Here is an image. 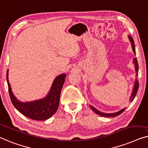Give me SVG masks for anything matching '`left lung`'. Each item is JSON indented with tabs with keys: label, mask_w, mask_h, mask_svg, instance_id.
I'll use <instances>...</instances> for the list:
<instances>
[{
	"label": "left lung",
	"mask_w": 148,
	"mask_h": 148,
	"mask_svg": "<svg viewBox=\"0 0 148 148\" xmlns=\"http://www.w3.org/2000/svg\"><path fill=\"white\" fill-rule=\"evenodd\" d=\"M129 37H130L131 42H132V45L133 50H134V53H136V48H135V44H134V39H133V38L131 36H129ZM134 63L135 64V67H136V72L137 73V72H138V70H139V66H138V64H137V60L136 58H134ZM138 88H139V82H138V81H137V80L136 79V82H135L134 90H133V93H132V97H131V98H130L131 101H134V99H135V97H136L137 91H138ZM90 109H92V111L95 112V113L98 114V115H101V116H107V117H114V116H116L119 115L121 113H122L123 112L125 111V109H123L121 110H120L119 111L116 112V113H102V112H100L99 111H98L97 109H96L95 107H92V106L90 105Z\"/></svg>",
	"instance_id": "1"
}]
</instances>
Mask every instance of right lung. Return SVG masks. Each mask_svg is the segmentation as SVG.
<instances>
[{"mask_svg": "<svg viewBox=\"0 0 148 148\" xmlns=\"http://www.w3.org/2000/svg\"><path fill=\"white\" fill-rule=\"evenodd\" d=\"M8 72L9 71L7 70V80L10 98L12 105L21 113L32 119L43 121L50 118L56 113L59 106L60 93L65 82L66 74H63L56 77L48 95L44 99L32 102L21 103L18 101L12 94L11 85L8 79Z\"/></svg>", "mask_w": 148, "mask_h": 148, "instance_id": "right-lung-1", "label": "right lung"}]
</instances>
